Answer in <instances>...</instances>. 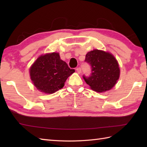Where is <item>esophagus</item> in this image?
Returning a JSON list of instances; mask_svg holds the SVG:
<instances>
[{"label": "esophagus", "mask_w": 147, "mask_h": 147, "mask_svg": "<svg viewBox=\"0 0 147 147\" xmlns=\"http://www.w3.org/2000/svg\"><path fill=\"white\" fill-rule=\"evenodd\" d=\"M76 71L78 74L82 73V69H81V67H77L76 68Z\"/></svg>", "instance_id": "1"}]
</instances>
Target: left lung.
Here are the masks:
<instances>
[{"instance_id":"obj_1","label":"left lung","mask_w":147,"mask_h":147,"mask_svg":"<svg viewBox=\"0 0 147 147\" xmlns=\"http://www.w3.org/2000/svg\"><path fill=\"white\" fill-rule=\"evenodd\" d=\"M85 61L92 67V74L83 79L90 88L97 92H105L116 84L120 75L118 62L109 52L95 49L88 52Z\"/></svg>"}]
</instances>
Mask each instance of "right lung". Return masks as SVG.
Segmentation results:
<instances>
[{"mask_svg":"<svg viewBox=\"0 0 147 147\" xmlns=\"http://www.w3.org/2000/svg\"><path fill=\"white\" fill-rule=\"evenodd\" d=\"M74 72L56 52L40 56L30 69L33 85L39 91L49 94L63 88L67 78Z\"/></svg>","mask_w":147,"mask_h":147,"instance_id":"add662e5","label":"right lung"}]
</instances>
